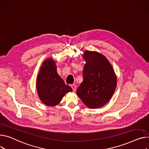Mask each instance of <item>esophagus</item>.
<instances>
[{"label": "esophagus", "mask_w": 149, "mask_h": 149, "mask_svg": "<svg viewBox=\"0 0 149 149\" xmlns=\"http://www.w3.org/2000/svg\"><path fill=\"white\" fill-rule=\"evenodd\" d=\"M71 87H72V88L73 91L75 92V91H76V89H77V86H76L75 84H71Z\"/></svg>", "instance_id": "34e87169"}]
</instances>
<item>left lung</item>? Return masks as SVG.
I'll list each match as a JSON object with an SVG mask.
<instances>
[{
  "label": "left lung",
  "mask_w": 149,
  "mask_h": 149,
  "mask_svg": "<svg viewBox=\"0 0 149 149\" xmlns=\"http://www.w3.org/2000/svg\"><path fill=\"white\" fill-rule=\"evenodd\" d=\"M86 61L83 71V80L77 94L90 108L105 105L112 97L116 88L117 78L107 58L96 52H85Z\"/></svg>",
  "instance_id": "obj_1"
}]
</instances>
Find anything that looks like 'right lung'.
<instances>
[{"label":"right lung","mask_w":149,"mask_h":149,"mask_svg":"<svg viewBox=\"0 0 149 149\" xmlns=\"http://www.w3.org/2000/svg\"><path fill=\"white\" fill-rule=\"evenodd\" d=\"M37 91L41 101L48 106H54L61 101L63 96L72 92L57 72L55 62L48 58L42 64L38 75Z\"/></svg>","instance_id":"1"}]
</instances>
